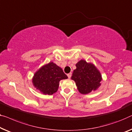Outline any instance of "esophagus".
Listing matches in <instances>:
<instances>
[{"label": "esophagus", "mask_w": 132, "mask_h": 132, "mask_svg": "<svg viewBox=\"0 0 132 132\" xmlns=\"http://www.w3.org/2000/svg\"><path fill=\"white\" fill-rule=\"evenodd\" d=\"M68 78H69V79L71 78V76H72V73H68Z\"/></svg>", "instance_id": "obj_1"}]
</instances>
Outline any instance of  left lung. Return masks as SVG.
Returning a JSON list of instances; mask_svg holds the SVG:
<instances>
[{
  "mask_svg": "<svg viewBox=\"0 0 132 132\" xmlns=\"http://www.w3.org/2000/svg\"><path fill=\"white\" fill-rule=\"evenodd\" d=\"M76 66L71 79L75 82L80 94H88L92 91H96L101 86L103 80L101 74L93 63L80 60L76 64Z\"/></svg>",
  "mask_w": 132,
  "mask_h": 132,
  "instance_id": "left-lung-1",
  "label": "left lung"
}]
</instances>
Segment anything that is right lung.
I'll list each match as a JSON object with an SVG mask.
<instances>
[{
	"instance_id": "obj_1",
	"label": "right lung",
	"mask_w": 132,
	"mask_h": 132,
	"mask_svg": "<svg viewBox=\"0 0 132 132\" xmlns=\"http://www.w3.org/2000/svg\"><path fill=\"white\" fill-rule=\"evenodd\" d=\"M68 78L62 68L50 62L35 72L32 82L41 94L50 95L57 91L60 80Z\"/></svg>"
}]
</instances>
